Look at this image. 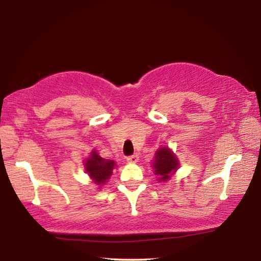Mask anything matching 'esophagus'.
I'll use <instances>...</instances> for the list:
<instances>
[{
	"label": "esophagus",
	"mask_w": 261,
	"mask_h": 261,
	"mask_svg": "<svg viewBox=\"0 0 261 261\" xmlns=\"http://www.w3.org/2000/svg\"><path fill=\"white\" fill-rule=\"evenodd\" d=\"M126 160H127V162H130V163H136V162H138V160H139V155H137V154H134V155L127 156Z\"/></svg>",
	"instance_id": "esophagus-1"
}]
</instances>
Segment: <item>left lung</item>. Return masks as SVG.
Segmentation results:
<instances>
[{
  "instance_id": "obj_1",
  "label": "left lung",
  "mask_w": 261,
  "mask_h": 261,
  "mask_svg": "<svg viewBox=\"0 0 261 261\" xmlns=\"http://www.w3.org/2000/svg\"><path fill=\"white\" fill-rule=\"evenodd\" d=\"M154 158L155 159H154L152 166L154 174L159 176L158 179L160 182H166L177 170L179 166L177 158L167 146L159 148Z\"/></svg>"
}]
</instances>
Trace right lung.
Here are the masks:
<instances>
[{
	"label": "right lung",
	"mask_w": 261,
	"mask_h": 261,
	"mask_svg": "<svg viewBox=\"0 0 261 261\" xmlns=\"http://www.w3.org/2000/svg\"><path fill=\"white\" fill-rule=\"evenodd\" d=\"M115 165L116 163L113 160L101 158L94 149L91 152V156L87 158L85 163H84L88 176L93 179L96 185H100V187H102V184L107 182L112 176Z\"/></svg>",
	"instance_id": "add662e5"
}]
</instances>
